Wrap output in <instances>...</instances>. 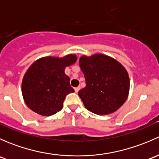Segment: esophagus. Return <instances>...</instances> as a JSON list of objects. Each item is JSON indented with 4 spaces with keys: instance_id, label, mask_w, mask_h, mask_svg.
Here are the masks:
<instances>
[{
    "instance_id": "1",
    "label": "esophagus",
    "mask_w": 159,
    "mask_h": 159,
    "mask_svg": "<svg viewBox=\"0 0 159 159\" xmlns=\"http://www.w3.org/2000/svg\"><path fill=\"white\" fill-rule=\"evenodd\" d=\"M79 90H80V87H77V88H75V92H76V93H78Z\"/></svg>"
}]
</instances>
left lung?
Wrapping results in <instances>:
<instances>
[{
	"mask_svg": "<svg viewBox=\"0 0 159 159\" xmlns=\"http://www.w3.org/2000/svg\"><path fill=\"white\" fill-rule=\"evenodd\" d=\"M79 65L86 86L78 91L85 108L97 115H108L125 102L130 81L127 70L118 61L102 54L81 56Z\"/></svg>",
	"mask_w": 159,
	"mask_h": 159,
	"instance_id": "8db88e82",
	"label": "left lung"
}]
</instances>
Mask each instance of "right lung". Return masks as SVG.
<instances>
[{
    "mask_svg": "<svg viewBox=\"0 0 159 159\" xmlns=\"http://www.w3.org/2000/svg\"><path fill=\"white\" fill-rule=\"evenodd\" d=\"M76 61V56L69 54L61 58L42 57L34 62L25 73L21 86L28 108L44 116L61 110L67 94L75 91L65 69Z\"/></svg>",
    "mask_w": 159,
    "mask_h": 159,
    "instance_id": "obj_1",
    "label": "right lung"
}]
</instances>
